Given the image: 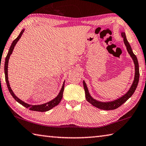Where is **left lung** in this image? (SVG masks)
Instances as JSON below:
<instances>
[{"label":"left lung","instance_id":"1","mask_svg":"<svg viewBox=\"0 0 146 146\" xmlns=\"http://www.w3.org/2000/svg\"><path fill=\"white\" fill-rule=\"evenodd\" d=\"M121 36L123 38L124 43L125 44L126 47L127 51H128V54L130 55L132 60H133V63L135 64V75H134V79L132 83L131 86L129 87V89L128 91H127L125 94L122 95L121 97L118 98L113 100L112 101H109V102H101V101L97 100L96 99L93 98L90 94L88 88H87V84L84 80H83V85L85 90V92H86V98L88 102H89L91 104L94 106V107H96L100 109L104 110H114L120 107L121 105L125 103L127 100H128L129 98H130L134 92L135 91V89H137L138 83H139V62H138L137 58L136 55L133 54V50L131 49V47L129 44V42L126 39V34L124 32H121Z\"/></svg>","mask_w":146,"mask_h":146}]
</instances>
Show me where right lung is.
Instances as JSON below:
<instances>
[{"label":"right lung","mask_w":146,"mask_h":146,"mask_svg":"<svg viewBox=\"0 0 146 146\" xmlns=\"http://www.w3.org/2000/svg\"><path fill=\"white\" fill-rule=\"evenodd\" d=\"M25 29H23V30L21 31V33H20L19 35L16 38L14 41H13V43L11 45L9 50L8 51V53H7V55L6 57V59H5V63H4V73H5V78H6V82L7 84V88L9 89V91L10 92V94H11V96L13 97L14 98L18 103H19L20 104L23 105V107H26L27 108H29V110H33V111H37V112H46V111H48L50 110H51L52 108H54L55 106H57L59 103H60V101H61L62 98V94H63V91H64V84H65V80L63 82L62 86L61 87V89H60V92H59L57 96L54 99H53L52 100L48 102H46L45 103H43V104H41V105H30L28 104V103H25L23 102V101L21 100L20 98L16 96L14 92H13V90L11 89L10 87V84H9V82L8 80V62H9V59L10 57V55L12 54L13 50H14V48L16 45V44L17 43V42L19 41V39L21 38L22 34L24 32Z\"/></svg>","instance_id":"obj_1"}]
</instances>
